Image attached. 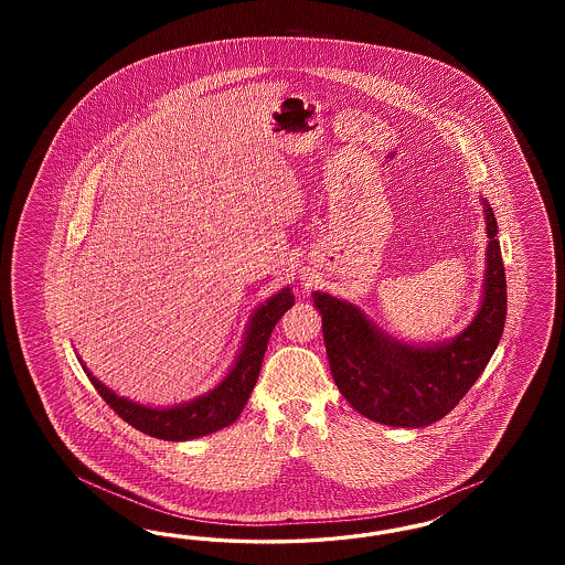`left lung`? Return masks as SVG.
Returning a JSON list of instances; mask_svg holds the SVG:
<instances>
[{
    "label": "left lung",
    "mask_w": 565,
    "mask_h": 565,
    "mask_svg": "<svg viewBox=\"0 0 565 565\" xmlns=\"http://www.w3.org/2000/svg\"><path fill=\"white\" fill-rule=\"evenodd\" d=\"M484 205L487 269L479 313L456 339L408 345L376 328L355 305L313 292L322 313L332 379L348 403L376 424L424 428L443 419L475 385L507 320V275L493 210Z\"/></svg>",
    "instance_id": "left-lung-1"
}]
</instances>
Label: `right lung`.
Segmentation results:
<instances>
[{
	"instance_id": "right-lung-1",
	"label": "right lung",
	"mask_w": 565,
	"mask_h": 565,
	"mask_svg": "<svg viewBox=\"0 0 565 565\" xmlns=\"http://www.w3.org/2000/svg\"><path fill=\"white\" fill-rule=\"evenodd\" d=\"M295 305V295L290 288L270 296L265 305L256 309L249 326L245 330L242 351L235 360V366L228 371L217 387L184 404L169 408H152L118 396L106 387L97 376L82 364L84 373L99 392V396L129 424L135 430L162 440H192L215 430L231 426L247 403L263 366V358L269 345L270 332L279 318Z\"/></svg>"
}]
</instances>
